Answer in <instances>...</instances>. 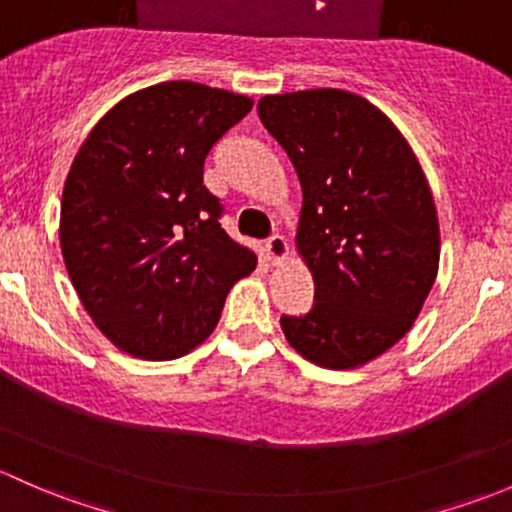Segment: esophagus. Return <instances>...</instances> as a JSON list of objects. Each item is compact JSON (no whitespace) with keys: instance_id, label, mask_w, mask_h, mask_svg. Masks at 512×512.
<instances>
[{"instance_id":"1","label":"esophagus","mask_w":512,"mask_h":512,"mask_svg":"<svg viewBox=\"0 0 512 512\" xmlns=\"http://www.w3.org/2000/svg\"><path fill=\"white\" fill-rule=\"evenodd\" d=\"M266 256L271 263H281L288 256V241L281 234H273L266 241Z\"/></svg>"}]
</instances>
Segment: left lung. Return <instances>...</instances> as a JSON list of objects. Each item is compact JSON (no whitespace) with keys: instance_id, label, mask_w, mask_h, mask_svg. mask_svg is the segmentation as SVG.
I'll use <instances>...</instances> for the list:
<instances>
[{"instance_id":"left-lung-1","label":"left lung","mask_w":512,"mask_h":512,"mask_svg":"<svg viewBox=\"0 0 512 512\" xmlns=\"http://www.w3.org/2000/svg\"><path fill=\"white\" fill-rule=\"evenodd\" d=\"M303 189L295 246L315 281L310 313L283 315L295 352L352 370L409 333L439 271V217L397 125L340 88L258 100Z\"/></svg>"}]
</instances>
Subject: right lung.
<instances>
[{"mask_svg": "<svg viewBox=\"0 0 512 512\" xmlns=\"http://www.w3.org/2000/svg\"><path fill=\"white\" fill-rule=\"evenodd\" d=\"M251 105L202 83H157L115 103L78 150L63 184L61 254L83 308L118 350L187 355L256 268L204 187L209 150Z\"/></svg>", "mask_w": 512, "mask_h": 512, "instance_id": "right-lung-1", "label": "right lung"}]
</instances>
